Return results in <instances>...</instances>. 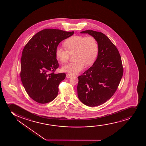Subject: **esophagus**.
I'll return each mask as SVG.
<instances>
[{"label": "esophagus", "mask_w": 146, "mask_h": 146, "mask_svg": "<svg viewBox=\"0 0 146 146\" xmlns=\"http://www.w3.org/2000/svg\"><path fill=\"white\" fill-rule=\"evenodd\" d=\"M72 75L71 74H66V77H67V78H70V77H72Z\"/></svg>", "instance_id": "esophagus-1"}]
</instances>
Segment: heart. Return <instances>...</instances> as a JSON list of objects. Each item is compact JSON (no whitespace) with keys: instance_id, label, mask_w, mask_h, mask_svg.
Wrapping results in <instances>:
<instances>
[{"instance_id":"b5f03b06","label":"heart","mask_w":146,"mask_h":146,"mask_svg":"<svg viewBox=\"0 0 146 146\" xmlns=\"http://www.w3.org/2000/svg\"><path fill=\"white\" fill-rule=\"evenodd\" d=\"M66 49L57 47L55 55L61 62H67L70 55L74 54V62L62 67V70L71 74L79 73L86 66L94 63L98 53L99 46L96 39L94 36L86 37L74 35L64 41Z\"/></svg>"}]
</instances>
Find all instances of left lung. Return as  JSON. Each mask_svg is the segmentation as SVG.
Returning a JSON list of instances; mask_svg holds the SVG:
<instances>
[{"label":"left lung","mask_w":146,"mask_h":146,"mask_svg":"<svg viewBox=\"0 0 146 146\" xmlns=\"http://www.w3.org/2000/svg\"><path fill=\"white\" fill-rule=\"evenodd\" d=\"M97 40L99 50L93 65L78 76L77 94L89 107L99 106L112 97L123 74L120 54L114 44L102 33L92 30L81 32Z\"/></svg>","instance_id":"left-lung-1"}]
</instances>
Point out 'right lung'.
Listing matches in <instances>:
<instances>
[{
  "label": "right lung",
  "instance_id": "right-lung-1",
  "mask_svg": "<svg viewBox=\"0 0 146 146\" xmlns=\"http://www.w3.org/2000/svg\"><path fill=\"white\" fill-rule=\"evenodd\" d=\"M74 34L46 29L35 34L24 48L20 78L27 94L35 102L45 104L57 96L59 85L66 74H54L59 67L55 50L60 42Z\"/></svg>",
  "mask_w": 146,
  "mask_h": 146
}]
</instances>
